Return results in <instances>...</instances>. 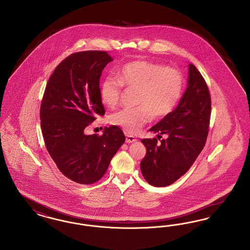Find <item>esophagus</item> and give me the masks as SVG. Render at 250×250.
Here are the masks:
<instances>
[{"mask_svg": "<svg viewBox=\"0 0 250 250\" xmlns=\"http://www.w3.org/2000/svg\"><path fill=\"white\" fill-rule=\"evenodd\" d=\"M136 141H137V139L135 138L134 136H131V135L126 133V142L127 143H134Z\"/></svg>", "mask_w": 250, "mask_h": 250, "instance_id": "esophagus-1", "label": "esophagus"}]
</instances>
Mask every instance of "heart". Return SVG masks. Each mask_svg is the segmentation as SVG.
<instances>
[{
	"label": "heart",
	"mask_w": 250,
	"mask_h": 250,
	"mask_svg": "<svg viewBox=\"0 0 250 250\" xmlns=\"http://www.w3.org/2000/svg\"><path fill=\"white\" fill-rule=\"evenodd\" d=\"M122 87L136 91L132 108L113 113L109 121L126 132L133 134L153 118H164L179 102L184 88V78L179 69L146 60H136L123 65L117 80L108 78L100 86L101 101L115 107L121 99Z\"/></svg>",
	"instance_id": "obj_1"
}]
</instances>
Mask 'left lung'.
<instances>
[{
    "label": "left lung",
    "mask_w": 250,
    "mask_h": 250,
    "mask_svg": "<svg viewBox=\"0 0 250 250\" xmlns=\"http://www.w3.org/2000/svg\"><path fill=\"white\" fill-rule=\"evenodd\" d=\"M211 98L203 76L189 65L188 87L175 110L150 130L157 139H142L146 154L141 171L149 185H172L185 175L206 145L210 121ZM167 139L160 140L162 134Z\"/></svg>",
    "instance_id": "1"
}]
</instances>
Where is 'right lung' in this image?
Wrapping results in <instances>:
<instances>
[{
  "label": "right lung",
  "instance_id": "obj_1",
  "mask_svg": "<svg viewBox=\"0 0 250 250\" xmlns=\"http://www.w3.org/2000/svg\"><path fill=\"white\" fill-rule=\"evenodd\" d=\"M113 57L105 51L71 54L48 80L40 118L47 151L64 175L81 185H92L106 172L112 157L125 142L121 128L103 134H86V128L104 116L100 97L103 69Z\"/></svg>",
  "mask_w": 250,
  "mask_h": 250
}]
</instances>
